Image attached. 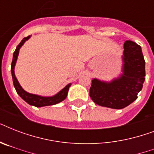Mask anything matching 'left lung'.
Listing matches in <instances>:
<instances>
[{"mask_svg": "<svg viewBox=\"0 0 154 154\" xmlns=\"http://www.w3.org/2000/svg\"><path fill=\"white\" fill-rule=\"evenodd\" d=\"M122 60V72L117 77L109 82L97 78L92 80L89 96L97 105L121 109L137 98L146 77L141 47L132 41H125Z\"/></svg>", "mask_w": 154, "mask_h": 154, "instance_id": "left-lung-1", "label": "left lung"}]
</instances>
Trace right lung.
Returning <instances> with one entry per match:
<instances>
[{
  "label": "right lung",
  "instance_id": "right-lung-1",
  "mask_svg": "<svg viewBox=\"0 0 154 154\" xmlns=\"http://www.w3.org/2000/svg\"><path fill=\"white\" fill-rule=\"evenodd\" d=\"M30 37H31V36L23 38L22 41L20 42V44L18 45L17 47L16 48V50L13 53V61H12V65H11V72H12V77H13V85H14V88L16 89V91H17L18 95L24 101H26L29 105H33V106H36V107H43V106L53 105L61 102L66 98L69 89L72 85L71 83H69L65 88H63L61 90L58 92L57 94H56L53 96H41V95L30 94V93H28L27 91H25V89L21 87V85H20L17 79V77H16L14 69H15L16 63H17L18 55H19V51H20V49L22 47L23 45L25 44V42L29 39Z\"/></svg>",
  "mask_w": 154,
  "mask_h": 154
}]
</instances>
